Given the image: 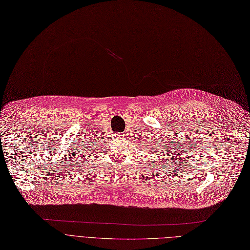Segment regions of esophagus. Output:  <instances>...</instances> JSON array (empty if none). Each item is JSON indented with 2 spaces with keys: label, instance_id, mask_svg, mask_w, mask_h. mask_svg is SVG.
Returning <instances> with one entry per match:
<instances>
[{
  "label": "esophagus",
  "instance_id": "34e87169",
  "mask_svg": "<svg viewBox=\"0 0 250 250\" xmlns=\"http://www.w3.org/2000/svg\"><path fill=\"white\" fill-rule=\"evenodd\" d=\"M114 136L119 138V137H121V136H123V135H122V133H115V134H114Z\"/></svg>",
  "mask_w": 250,
  "mask_h": 250
}]
</instances>
